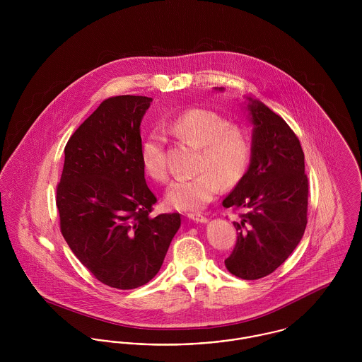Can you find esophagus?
Segmentation results:
<instances>
[{
    "mask_svg": "<svg viewBox=\"0 0 362 362\" xmlns=\"http://www.w3.org/2000/svg\"><path fill=\"white\" fill-rule=\"evenodd\" d=\"M187 218H189V219H190V221H193V222H197V223L208 222V218H206V216H204V215H201V214H189V215H187Z\"/></svg>",
    "mask_w": 362,
    "mask_h": 362,
    "instance_id": "34e87169",
    "label": "esophagus"
}]
</instances>
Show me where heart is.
<instances>
[{
    "mask_svg": "<svg viewBox=\"0 0 362 362\" xmlns=\"http://www.w3.org/2000/svg\"><path fill=\"white\" fill-rule=\"evenodd\" d=\"M163 129L177 139L201 147L197 169L192 177H179L168 189L165 201L179 211H195L211 202L226 186L237 185L250 165L252 144L244 127L228 122L222 114L208 109H189L168 119ZM165 135L151 129L141 141L143 168L157 182L169 179Z\"/></svg>",
    "mask_w": 362,
    "mask_h": 362,
    "instance_id": "obj_1",
    "label": "heart"
}]
</instances>
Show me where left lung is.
<instances>
[{"label":"left lung","mask_w":362,"mask_h":362,"mask_svg":"<svg viewBox=\"0 0 362 362\" xmlns=\"http://www.w3.org/2000/svg\"><path fill=\"white\" fill-rule=\"evenodd\" d=\"M252 157L244 177L223 199L224 208L247 209L234 223L237 243L224 260L243 279L272 274L300 243L307 224L308 180L305 153L291 127L250 99Z\"/></svg>","instance_id":"1"}]
</instances>
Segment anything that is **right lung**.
Wrapping results in <instances>:
<instances>
[{"instance_id": "obj_1", "label": "right lung", "mask_w": 362, "mask_h": 362, "mask_svg": "<svg viewBox=\"0 0 362 362\" xmlns=\"http://www.w3.org/2000/svg\"><path fill=\"white\" fill-rule=\"evenodd\" d=\"M151 100H103L67 141L56 186L66 243L95 279L117 289L153 279L180 227L179 214L151 215L157 198L140 158V122Z\"/></svg>"}]
</instances>
